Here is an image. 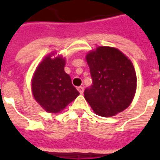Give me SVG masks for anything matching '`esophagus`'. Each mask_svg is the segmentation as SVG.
I'll return each instance as SVG.
<instances>
[{"instance_id":"1","label":"esophagus","mask_w":160,"mask_h":160,"mask_svg":"<svg viewBox=\"0 0 160 160\" xmlns=\"http://www.w3.org/2000/svg\"><path fill=\"white\" fill-rule=\"evenodd\" d=\"M78 91L80 93V94H83V92H84V87L83 86H80V87L77 88Z\"/></svg>"}]
</instances>
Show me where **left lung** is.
<instances>
[{"mask_svg":"<svg viewBox=\"0 0 160 160\" xmlns=\"http://www.w3.org/2000/svg\"><path fill=\"white\" fill-rule=\"evenodd\" d=\"M85 60L93 85L85 90V99L94 113L112 117L126 109L134 100L137 88L131 60L119 49L110 46H99L89 51Z\"/></svg>","mask_w":160,"mask_h":160,"instance_id":"8db88e82","label":"left lung"}]
</instances>
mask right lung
I'll list each match as a JSON object with an SVG mask.
<instances>
[{"instance_id":"obj_1","label":"right lung","mask_w":160,"mask_h":160,"mask_svg":"<svg viewBox=\"0 0 160 160\" xmlns=\"http://www.w3.org/2000/svg\"><path fill=\"white\" fill-rule=\"evenodd\" d=\"M65 58L55 52L47 55L37 65L31 79V93L42 109L59 114L80 93L65 72Z\"/></svg>"}]
</instances>
